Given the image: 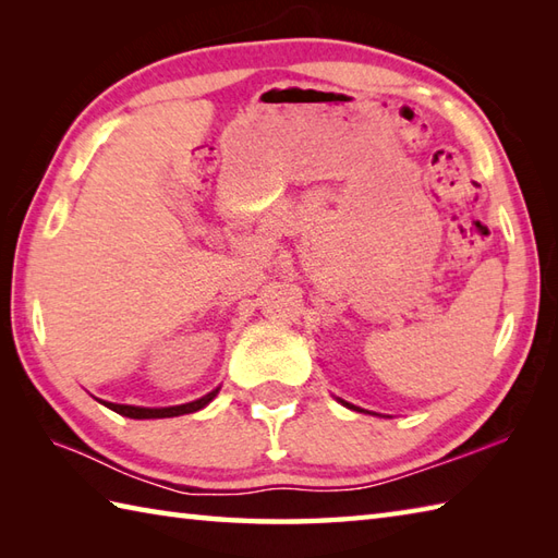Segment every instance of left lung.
Returning a JSON list of instances; mask_svg holds the SVG:
<instances>
[{
  "label": "left lung",
  "mask_w": 558,
  "mask_h": 558,
  "mask_svg": "<svg viewBox=\"0 0 558 558\" xmlns=\"http://www.w3.org/2000/svg\"><path fill=\"white\" fill-rule=\"evenodd\" d=\"M338 402H342V405H345L348 410H357V412H364V410H360L357 405H352V402H345V400H340V398H338Z\"/></svg>",
  "instance_id": "8db88e82"
}]
</instances>
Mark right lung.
<instances>
[{
	"instance_id": "1",
	"label": "right lung",
	"mask_w": 558,
	"mask_h": 558,
	"mask_svg": "<svg viewBox=\"0 0 558 558\" xmlns=\"http://www.w3.org/2000/svg\"><path fill=\"white\" fill-rule=\"evenodd\" d=\"M218 390H220V386L213 388L210 393H206L204 398L184 402V405H170V408H138V405H120V402H105V400H100V402L105 408H110L117 414H122V417H129V420H165V417H180V414L204 410L208 402L218 396Z\"/></svg>"
}]
</instances>
